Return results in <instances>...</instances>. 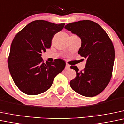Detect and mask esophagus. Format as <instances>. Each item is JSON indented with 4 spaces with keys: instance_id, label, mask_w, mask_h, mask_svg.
Instances as JSON below:
<instances>
[{
    "instance_id": "1",
    "label": "esophagus",
    "mask_w": 124,
    "mask_h": 124,
    "mask_svg": "<svg viewBox=\"0 0 124 124\" xmlns=\"http://www.w3.org/2000/svg\"><path fill=\"white\" fill-rule=\"evenodd\" d=\"M70 68V65L68 64H66V66H65V69L66 70H69Z\"/></svg>"
}]
</instances>
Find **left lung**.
I'll list each match as a JSON object with an SVG mask.
<instances>
[{
  "label": "left lung",
  "mask_w": 124,
  "mask_h": 124,
  "mask_svg": "<svg viewBox=\"0 0 124 124\" xmlns=\"http://www.w3.org/2000/svg\"><path fill=\"white\" fill-rule=\"evenodd\" d=\"M65 28L81 39V46L78 53L86 59L83 71H79L76 66H71L77 76L70 81V86L82 96H97L105 90L112 77L115 61L112 42L106 31L92 21L71 23Z\"/></svg>",
  "instance_id": "8db88e82"
}]
</instances>
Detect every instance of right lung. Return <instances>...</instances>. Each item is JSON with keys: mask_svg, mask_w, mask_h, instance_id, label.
<instances>
[{"mask_svg": "<svg viewBox=\"0 0 124 124\" xmlns=\"http://www.w3.org/2000/svg\"><path fill=\"white\" fill-rule=\"evenodd\" d=\"M64 25L34 21L13 39L8 59L9 70L15 84L24 93L37 95L47 91L65 67V62L61 59L44 63L41 54L51 47L54 35Z\"/></svg>", "mask_w": 124, "mask_h": 124, "instance_id": "1", "label": "right lung"}]
</instances>
